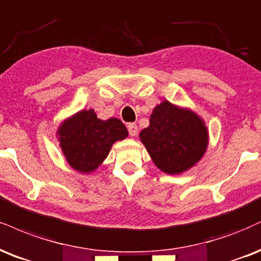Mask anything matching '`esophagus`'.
<instances>
[{"instance_id":"34e87169","label":"esophagus","mask_w":261,"mask_h":261,"mask_svg":"<svg viewBox=\"0 0 261 261\" xmlns=\"http://www.w3.org/2000/svg\"><path fill=\"white\" fill-rule=\"evenodd\" d=\"M127 131H128V134H130V136L134 137L137 135L139 127H137V125L135 124V122H130V124H127Z\"/></svg>"}]
</instances>
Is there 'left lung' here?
<instances>
[{
  "label": "left lung",
  "mask_w": 261,
  "mask_h": 261,
  "mask_svg": "<svg viewBox=\"0 0 261 261\" xmlns=\"http://www.w3.org/2000/svg\"><path fill=\"white\" fill-rule=\"evenodd\" d=\"M140 137L154 164L171 175L192 168L208 144V131L200 118L168 100L155 107L149 126Z\"/></svg>",
  "instance_id": "8db88e82"
}]
</instances>
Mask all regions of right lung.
Masks as SVG:
<instances>
[{
    "label": "right lung",
    "instance_id": "obj_1",
    "mask_svg": "<svg viewBox=\"0 0 261 261\" xmlns=\"http://www.w3.org/2000/svg\"><path fill=\"white\" fill-rule=\"evenodd\" d=\"M58 135L70 166L77 171L90 172L105 161L115 141L127 136V130L119 119L100 120L90 109L64 121Z\"/></svg>",
    "mask_w": 261,
    "mask_h": 261
}]
</instances>
